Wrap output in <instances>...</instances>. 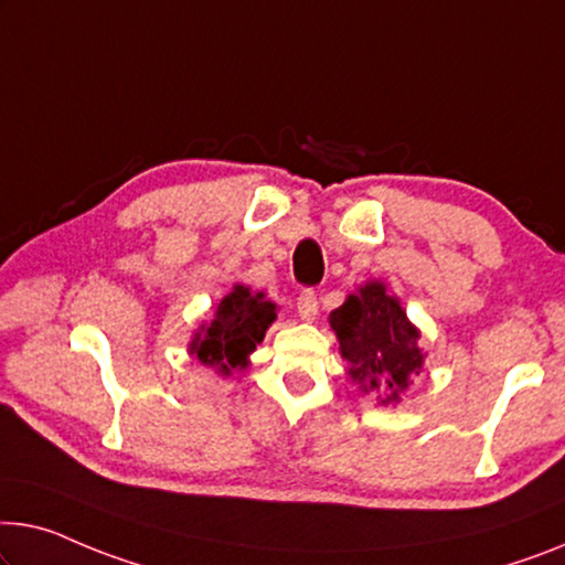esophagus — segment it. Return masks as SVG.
I'll list each match as a JSON object with an SVG mask.
<instances>
[{
  "label": "esophagus",
  "instance_id": "esophagus-1",
  "mask_svg": "<svg viewBox=\"0 0 565 565\" xmlns=\"http://www.w3.org/2000/svg\"><path fill=\"white\" fill-rule=\"evenodd\" d=\"M297 311L299 317L305 319V322H315L317 319V311H319V301H317V294L311 289H305L299 294L297 299Z\"/></svg>",
  "mask_w": 565,
  "mask_h": 565
}]
</instances>
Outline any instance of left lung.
<instances>
[{"label": "left lung", "mask_w": 565, "mask_h": 565, "mask_svg": "<svg viewBox=\"0 0 565 565\" xmlns=\"http://www.w3.org/2000/svg\"><path fill=\"white\" fill-rule=\"evenodd\" d=\"M330 324L348 360V375L381 406L401 403L411 377L424 367L420 332L383 281H367L330 315Z\"/></svg>", "instance_id": "left-lung-1"}]
</instances>
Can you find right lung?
<instances>
[{
	"mask_svg": "<svg viewBox=\"0 0 565 565\" xmlns=\"http://www.w3.org/2000/svg\"><path fill=\"white\" fill-rule=\"evenodd\" d=\"M274 319V301H266L260 291L254 294L248 286L235 284L233 291L217 301L213 319L192 337L190 352L215 373L231 375L235 367L248 365V355L264 342Z\"/></svg>",
	"mask_w": 565,
	"mask_h": 565,
	"instance_id": "add662e5",
	"label": "right lung"
}]
</instances>
